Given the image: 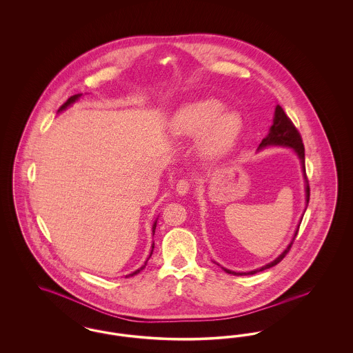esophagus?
<instances>
[{"mask_svg": "<svg viewBox=\"0 0 353 353\" xmlns=\"http://www.w3.org/2000/svg\"><path fill=\"white\" fill-rule=\"evenodd\" d=\"M188 191H190V183H188L186 179H181L178 183H176V192L179 195H186Z\"/></svg>", "mask_w": 353, "mask_h": 353, "instance_id": "obj_1", "label": "esophagus"}]
</instances>
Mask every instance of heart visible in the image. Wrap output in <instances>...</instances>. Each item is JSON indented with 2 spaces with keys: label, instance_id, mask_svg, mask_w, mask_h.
Returning a JSON list of instances; mask_svg holds the SVG:
<instances>
[{
  "label": "heart",
  "instance_id": "b5f03b06",
  "mask_svg": "<svg viewBox=\"0 0 353 353\" xmlns=\"http://www.w3.org/2000/svg\"><path fill=\"white\" fill-rule=\"evenodd\" d=\"M243 130V119L235 110H225L216 99H199L182 105L170 120V131L178 138L199 135L198 148L208 159H221L234 148Z\"/></svg>",
  "mask_w": 353,
  "mask_h": 353
}]
</instances>
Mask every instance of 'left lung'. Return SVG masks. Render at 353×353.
<instances>
[{
  "label": "left lung",
  "mask_w": 353,
  "mask_h": 353,
  "mask_svg": "<svg viewBox=\"0 0 353 353\" xmlns=\"http://www.w3.org/2000/svg\"><path fill=\"white\" fill-rule=\"evenodd\" d=\"M266 147H288V148H292L293 152L297 155V158L300 159V163H301V171H303V176H304V182H305V210L307 208V203H309V195H310V190H309V183H307V178H306L305 172V148H304V144H303V139H301V135L299 134L297 128L294 127V124L292 123V120L286 117V114L283 112V110L281 108V105H277L276 107V111H274V118H273V124L269 130V134L266 135V138H263L261 144L259 145V150H263ZM304 210V212H305ZM304 212H303V216H304ZM303 216L299 222V226L293 234V238L290 241V243L286 246V249L282 252L281 254L276 259H273L272 262L261 266L259 269H254V270H250V272H234V270H230V269H226L223 266H221L226 273L229 274H234V276H250V274H256L259 272H262L265 269H269L272 266H276L279 262H281L282 259L286 256V253L290 250L292 245H293V241L296 238V235L299 233V228H300V223L303 221ZM218 265V263H216Z\"/></svg>",
  "instance_id": "obj_1"
}]
</instances>
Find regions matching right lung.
<instances>
[{
  "label": "right lung",
  "instance_id": "1",
  "mask_svg": "<svg viewBox=\"0 0 353 353\" xmlns=\"http://www.w3.org/2000/svg\"><path fill=\"white\" fill-rule=\"evenodd\" d=\"M83 96V94H73V96H71L60 108H59V111L57 112H63L64 110H67L68 107H71L72 104L74 103V101H77L80 97ZM157 222H158V218L154 221V223H152V235L155 234V229H157ZM152 250H154V242H152V246H151V253H150V256H148V259H145V262H144V265H141V268L138 269V270H135V272H132V273H130L128 276H125V277H132V276H135V274H138V273H141V270L145 268V265H147V261L150 259V257H151V254H152Z\"/></svg>",
  "mask_w": 353,
  "mask_h": 353
}]
</instances>
